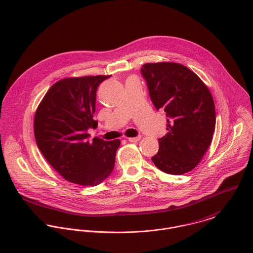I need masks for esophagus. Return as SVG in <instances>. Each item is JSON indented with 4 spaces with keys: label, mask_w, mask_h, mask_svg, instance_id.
<instances>
[{
    "label": "esophagus",
    "mask_w": 253,
    "mask_h": 253,
    "mask_svg": "<svg viewBox=\"0 0 253 253\" xmlns=\"http://www.w3.org/2000/svg\"><path fill=\"white\" fill-rule=\"evenodd\" d=\"M141 140V136L139 137H133V138H128V141L130 143H136V142H139Z\"/></svg>",
    "instance_id": "esophagus-1"
}]
</instances>
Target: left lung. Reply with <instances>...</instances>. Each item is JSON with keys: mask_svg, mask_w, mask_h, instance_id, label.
<instances>
[{"mask_svg": "<svg viewBox=\"0 0 253 253\" xmlns=\"http://www.w3.org/2000/svg\"><path fill=\"white\" fill-rule=\"evenodd\" d=\"M155 108L166 112L167 134L159 139L152 162L161 171L182 175L199 165L211 145L216 114L212 95L191 69L176 62L141 68Z\"/></svg>", "mask_w": 253, "mask_h": 253, "instance_id": "1", "label": "left lung"}]
</instances>
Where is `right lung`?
<instances>
[{"label":"right lung","mask_w":253,"mask_h":253,"mask_svg":"<svg viewBox=\"0 0 253 253\" xmlns=\"http://www.w3.org/2000/svg\"><path fill=\"white\" fill-rule=\"evenodd\" d=\"M110 75L69 77L55 82L39 103L34 135L51 167L68 182L97 186L114 168L120 141H88V128H96L98 86Z\"/></svg>","instance_id":"obj_1"}]
</instances>
